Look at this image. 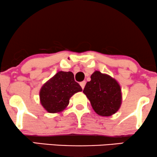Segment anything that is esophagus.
<instances>
[{"instance_id": "1", "label": "esophagus", "mask_w": 157, "mask_h": 157, "mask_svg": "<svg viewBox=\"0 0 157 157\" xmlns=\"http://www.w3.org/2000/svg\"><path fill=\"white\" fill-rule=\"evenodd\" d=\"M85 84H86V82H85V81H82V82H81L80 83L81 88H82V89H84L85 86Z\"/></svg>"}]
</instances>
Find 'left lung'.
<instances>
[{
	"label": "left lung",
	"instance_id": "1",
	"mask_svg": "<svg viewBox=\"0 0 157 157\" xmlns=\"http://www.w3.org/2000/svg\"><path fill=\"white\" fill-rule=\"evenodd\" d=\"M90 78L83 93L97 114L102 117L112 116L117 112L122 104L120 85L115 79L99 71H95Z\"/></svg>",
	"mask_w": 157,
	"mask_h": 157
}]
</instances>
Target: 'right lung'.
Returning a JSON list of instances; mask_svg holds the SVG:
<instances>
[{
  "mask_svg": "<svg viewBox=\"0 0 157 157\" xmlns=\"http://www.w3.org/2000/svg\"><path fill=\"white\" fill-rule=\"evenodd\" d=\"M82 90L80 85L75 81L72 72L60 71L43 85L40 90V100L48 112H61L68 106L69 98Z\"/></svg>",
  "mask_w": 157,
  "mask_h": 157,
  "instance_id": "1",
  "label": "right lung"
}]
</instances>
